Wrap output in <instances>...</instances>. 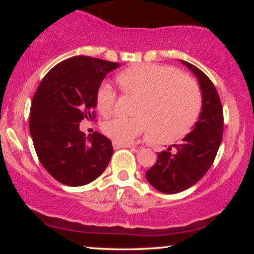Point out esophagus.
<instances>
[{"mask_svg": "<svg viewBox=\"0 0 254 254\" xmlns=\"http://www.w3.org/2000/svg\"><path fill=\"white\" fill-rule=\"evenodd\" d=\"M113 148L115 149H119V148H131L132 147V144H129V143H121V142H117V141H113Z\"/></svg>", "mask_w": 254, "mask_h": 254, "instance_id": "obj_1", "label": "esophagus"}]
</instances>
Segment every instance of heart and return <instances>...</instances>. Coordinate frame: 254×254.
I'll return each instance as SVG.
<instances>
[{"instance_id":"heart-1","label":"heart","mask_w":254,"mask_h":254,"mask_svg":"<svg viewBox=\"0 0 254 254\" xmlns=\"http://www.w3.org/2000/svg\"><path fill=\"white\" fill-rule=\"evenodd\" d=\"M124 92L139 98L136 117H113L103 123L106 136L121 143H130L136 137L150 132L154 139L172 142L189 133L202 107L199 90L174 68L156 64H139L117 76ZM116 93L110 83L98 90L97 105L101 113L112 111Z\"/></svg>"}]
</instances>
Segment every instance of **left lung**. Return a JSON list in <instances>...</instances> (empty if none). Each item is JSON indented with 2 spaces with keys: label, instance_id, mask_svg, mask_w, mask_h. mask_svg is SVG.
<instances>
[{
  "label": "left lung",
  "instance_id": "obj_1",
  "mask_svg": "<svg viewBox=\"0 0 254 254\" xmlns=\"http://www.w3.org/2000/svg\"><path fill=\"white\" fill-rule=\"evenodd\" d=\"M197 77L202 94L199 117L174 150L157 153L154 166L145 172L151 186L162 193H178L199 182L214 162L223 133V112L214 83L193 64L180 60Z\"/></svg>",
  "mask_w": 254,
  "mask_h": 254
}]
</instances>
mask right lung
Segmentation results:
<instances>
[{
	"mask_svg": "<svg viewBox=\"0 0 254 254\" xmlns=\"http://www.w3.org/2000/svg\"><path fill=\"white\" fill-rule=\"evenodd\" d=\"M119 63L76 56L58 63L38 87L31 105L30 132L40 164L57 182L82 186L105 171L112 143L95 131L86 137L82 119L94 117L100 84Z\"/></svg>",
	"mask_w": 254,
	"mask_h": 254,
	"instance_id": "1",
	"label": "right lung"
}]
</instances>
